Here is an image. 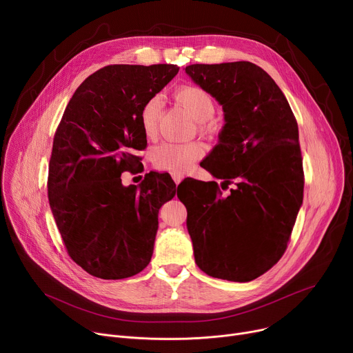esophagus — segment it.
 <instances>
[{
  "label": "esophagus",
  "instance_id": "1",
  "mask_svg": "<svg viewBox=\"0 0 353 353\" xmlns=\"http://www.w3.org/2000/svg\"><path fill=\"white\" fill-rule=\"evenodd\" d=\"M173 180H174L176 184H179L183 180V176L181 174H173Z\"/></svg>",
  "mask_w": 353,
  "mask_h": 353
}]
</instances>
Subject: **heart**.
Returning a JSON list of instances; mask_svg holds the SVG:
<instances>
[{"mask_svg": "<svg viewBox=\"0 0 353 353\" xmlns=\"http://www.w3.org/2000/svg\"><path fill=\"white\" fill-rule=\"evenodd\" d=\"M174 99L199 123L200 132H209L210 124L208 121L213 117L216 105L208 91L196 85H183L174 91ZM161 105L163 101L160 96L150 97L143 105L141 125L144 134L148 139H153L157 134ZM203 154H205V147L199 141H164L154 147L152 160L159 170L180 174L188 172L199 159L203 157Z\"/></svg>", "mask_w": 353, "mask_h": 353, "instance_id": "heart-1", "label": "heart"}]
</instances>
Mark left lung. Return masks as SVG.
<instances>
[{"label": "left lung", "mask_w": 353, "mask_h": 353, "mask_svg": "<svg viewBox=\"0 0 353 353\" xmlns=\"http://www.w3.org/2000/svg\"><path fill=\"white\" fill-rule=\"evenodd\" d=\"M189 77L223 107L219 144L200 165L216 181L189 179L177 197L188 210L197 266L212 277L250 282L283 256L303 201L299 128L269 74L249 61L192 64Z\"/></svg>", "instance_id": "1"}]
</instances>
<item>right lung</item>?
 Here are the masks:
<instances>
[{
  "label": "right lung",
  "instance_id": "add662e5",
  "mask_svg": "<svg viewBox=\"0 0 353 353\" xmlns=\"http://www.w3.org/2000/svg\"><path fill=\"white\" fill-rule=\"evenodd\" d=\"M179 72L174 64H114L87 77L68 101L48 165V201L68 256L100 279L140 273L153 254L159 209L176 194L170 174L124 188L141 160V110Z\"/></svg>",
  "mask_w": 353,
  "mask_h": 353
}]
</instances>
